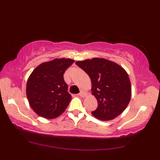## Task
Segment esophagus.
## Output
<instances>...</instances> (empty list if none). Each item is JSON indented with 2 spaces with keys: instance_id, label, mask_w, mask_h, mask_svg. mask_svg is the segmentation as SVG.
I'll use <instances>...</instances> for the list:
<instances>
[{
  "instance_id": "34e87169",
  "label": "esophagus",
  "mask_w": 160,
  "mask_h": 160,
  "mask_svg": "<svg viewBox=\"0 0 160 160\" xmlns=\"http://www.w3.org/2000/svg\"><path fill=\"white\" fill-rule=\"evenodd\" d=\"M86 95H87V92H85V91H83V90H81V91H80V92L79 93V95H80V96H81V97H85Z\"/></svg>"
}]
</instances>
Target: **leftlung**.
<instances>
[{"label": "left lung", "mask_w": 160, "mask_h": 160, "mask_svg": "<svg viewBox=\"0 0 160 160\" xmlns=\"http://www.w3.org/2000/svg\"><path fill=\"white\" fill-rule=\"evenodd\" d=\"M76 64L90 78L92 94L98 101V108L92 114L101 120H113L121 114L132 95L131 82L123 68L102 58L78 61Z\"/></svg>", "instance_id": "8db88e82"}]
</instances>
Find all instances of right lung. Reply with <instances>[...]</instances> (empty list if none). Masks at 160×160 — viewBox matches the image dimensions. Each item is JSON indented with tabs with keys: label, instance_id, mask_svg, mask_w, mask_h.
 <instances>
[{
	"label": "right lung",
	"instance_id": "add662e5",
	"mask_svg": "<svg viewBox=\"0 0 160 160\" xmlns=\"http://www.w3.org/2000/svg\"><path fill=\"white\" fill-rule=\"evenodd\" d=\"M74 62L71 58H55L40 64L29 76L27 98L33 111L40 117L54 119L68 106L71 95L63 75Z\"/></svg>",
	"mask_w": 160,
	"mask_h": 160
}]
</instances>
